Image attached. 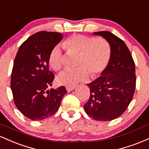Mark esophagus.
Listing matches in <instances>:
<instances>
[{
  "label": "esophagus",
  "instance_id": "1",
  "mask_svg": "<svg viewBox=\"0 0 149 149\" xmlns=\"http://www.w3.org/2000/svg\"><path fill=\"white\" fill-rule=\"evenodd\" d=\"M75 89V87L74 86H72V87H66V90H67L68 92H71L72 91Z\"/></svg>",
  "mask_w": 149,
  "mask_h": 149
}]
</instances>
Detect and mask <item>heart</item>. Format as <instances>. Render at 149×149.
Instances as JSON below:
<instances>
[{"label":"heart","instance_id":"1","mask_svg":"<svg viewBox=\"0 0 149 149\" xmlns=\"http://www.w3.org/2000/svg\"><path fill=\"white\" fill-rule=\"evenodd\" d=\"M62 46L71 53L78 54L75 69L66 70L58 76L59 84L72 87L88 79L90 75L95 78L101 74L109 64L111 47L104 38L84 35L71 36L62 42ZM49 63L54 71L64 67V60L59 47H54L49 54Z\"/></svg>","mask_w":149,"mask_h":149}]
</instances>
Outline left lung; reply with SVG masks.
Wrapping results in <instances>:
<instances>
[{
	"label": "left lung",
	"mask_w": 149,
	"mask_h": 149,
	"mask_svg": "<svg viewBox=\"0 0 149 149\" xmlns=\"http://www.w3.org/2000/svg\"><path fill=\"white\" fill-rule=\"evenodd\" d=\"M93 33L107 40L111 58L101 76L88 84L90 96L84 110L96 120L109 121L122 115L132 100L136 88L135 64L123 40L109 31Z\"/></svg>",
	"instance_id": "8db88e82"
}]
</instances>
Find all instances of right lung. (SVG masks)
<instances>
[{
	"label": "right lung",
	"instance_id": "add662e5",
	"mask_svg": "<svg viewBox=\"0 0 149 149\" xmlns=\"http://www.w3.org/2000/svg\"><path fill=\"white\" fill-rule=\"evenodd\" d=\"M62 38V33L57 32H38L22 44L15 57L10 83L15 104L33 120L55 113L67 92L64 86L47 89L54 79L49 70V52Z\"/></svg>",
	"mask_w": 149,
	"mask_h": 149
}]
</instances>
